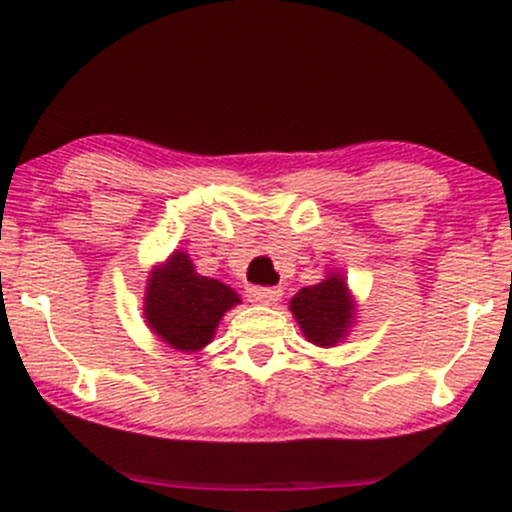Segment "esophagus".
<instances>
[{
    "mask_svg": "<svg viewBox=\"0 0 512 512\" xmlns=\"http://www.w3.org/2000/svg\"><path fill=\"white\" fill-rule=\"evenodd\" d=\"M281 298V289L274 286H250L248 289V301L257 305H274Z\"/></svg>",
    "mask_w": 512,
    "mask_h": 512,
    "instance_id": "1",
    "label": "esophagus"
}]
</instances>
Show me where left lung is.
<instances>
[{"instance_id": "8db88e82", "label": "left lung", "mask_w": 512, "mask_h": 512, "mask_svg": "<svg viewBox=\"0 0 512 512\" xmlns=\"http://www.w3.org/2000/svg\"><path fill=\"white\" fill-rule=\"evenodd\" d=\"M289 305L305 339L317 346H337L356 315L354 298L342 274H330L320 284L305 286Z\"/></svg>"}]
</instances>
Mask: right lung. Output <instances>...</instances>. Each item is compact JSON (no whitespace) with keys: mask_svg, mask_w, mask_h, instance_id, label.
<instances>
[{"mask_svg":"<svg viewBox=\"0 0 512 512\" xmlns=\"http://www.w3.org/2000/svg\"><path fill=\"white\" fill-rule=\"evenodd\" d=\"M240 296L219 279L195 272L190 255L178 250L151 272L144 317L154 334L178 351H199L214 339L226 310Z\"/></svg>","mask_w":512,"mask_h":512,"instance_id":"obj_1","label":"right lung"}]
</instances>
